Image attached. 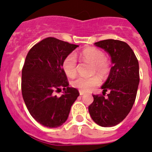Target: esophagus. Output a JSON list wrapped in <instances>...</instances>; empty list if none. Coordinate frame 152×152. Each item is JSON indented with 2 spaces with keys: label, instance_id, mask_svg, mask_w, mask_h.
<instances>
[{
  "label": "esophagus",
  "instance_id": "34e87169",
  "mask_svg": "<svg viewBox=\"0 0 152 152\" xmlns=\"http://www.w3.org/2000/svg\"><path fill=\"white\" fill-rule=\"evenodd\" d=\"M79 94H80V96H82V95H84V93L83 92V91H79Z\"/></svg>",
  "mask_w": 152,
  "mask_h": 152
}]
</instances>
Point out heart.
Masks as SVG:
<instances>
[{
  "label": "heart",
  "mask_w": 152,
  "mask_h": 152,
  "mask_svg": "<svg viewBox=\"0 0 152 152\" xmlns=\"http://www.w3.org/2000/svg\"><path fill=\"white\" fill-rule=\"evenodd\" d=\"M83 61L91 64V74H96L103 77L108 75L110 65L107 61L105 54L100 49L94 47H88L79 53ZM63 69L67 76L74 77L77 72V59L74 54H70L64 58L62 64ZM99 84V78L96 76L90 77H77L72 81V85L82 91H88Z\"/></svg>",
  "instance_id": "b5f03b06"
}]
</instances>
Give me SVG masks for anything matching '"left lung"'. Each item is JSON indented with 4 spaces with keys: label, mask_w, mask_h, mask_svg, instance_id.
Masks as SVG:
<instances>
[{
    "label": "left lung",
    "mask_w": 152,
    "mask_h": 152,
    "mask_svg": "<svg viewBox=\"0 0 152 152\" xmlns=\"http://www.w3.org/2000/svg\"><path fill=\"white\" fill-rule=\"evenodd\" d=\"M111 58L113 67L101 86L104 96L93 95L88 107L91 118L97 125L111 127L121 123L132 108L139 84V66L135 53L125 42L106 39L95 42Z\"/></svg>",
    "instance_id": "obj_1"
}]
</instances>
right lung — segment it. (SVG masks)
I'll return each mask as SVG.
<instances>
[{
	"label": "right lung",
	"instance_id": "add662e5",
	"mask_svg": "<svg viewBox=\"0 0 152 152\" xmlns=\"http://www.w3.org/2000/svg\"><path fill=\"white\" fill-rule=\"evenodd\" d=\"M79 45L48 37L29 51L22 70L21 89L31 116L42 126L57 128L68 119L79 92L68 87L64 58ZM63 91L60 98L55 92Z\"/></svg>",
	"mask_w": 152,
	"mask_h": 152
}]
</instances>
